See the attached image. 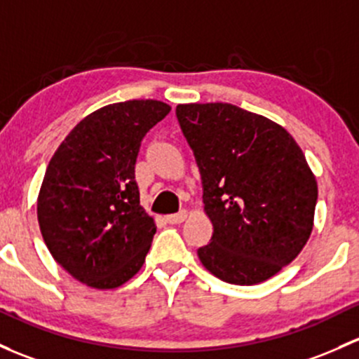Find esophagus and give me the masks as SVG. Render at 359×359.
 <instances>
[{
	"instance_id": "1",
	"label": "esophagus",
	"mask_w": 359,
	"mask_h": 359,
	"mask_svg": "<svg viewBox=\"0 0 359 359\" xmlns=\"http://www.w3.org/2000/svg\"><path fill=\"white\" fill-rule=\"evenodd\" d=\"M186 218H187V211L182 210V211H179V213L168 215L167 222H168V224H172V225H177V224H182V222L186 220Z\"/></svg>"
}]
</instances>
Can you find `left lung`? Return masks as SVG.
<instances>
[{"instance_id":"1","label":"left lung","mask_w":359,"mask_h":359,"mask_svg":"<svg viewBox=\"0 0 359 359\" xmlns=\"http://www.w3.org/2000/svg\"><path fill=\"white\" fill-rule=\"evenodd\" d=\"M175 115L213 224L199 259L229 284L269 280L299 255L313 230L318 187L303 151L284 127L236 104H179Z\"/></svg>"}]
</instances>
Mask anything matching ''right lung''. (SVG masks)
I'll return each mask as SVG.
<instances>
[{"label":"right lung","instance_id":"right-lung-1","mask_svg":"<svg viewBox=\"0 0 359 359\" xmlns=\"http://www.w3.org/2000/svg\"><path fill=\"white\" fill-rule=\"evenodd\" d=\"M170 113L156 100L100 108L53 154L37 198L51 256L94 289H115L144 263L156 225L139 201L135 160L149 129Z\"/></svg>","mask_w":359,"mask_h":359}]
</instances>
